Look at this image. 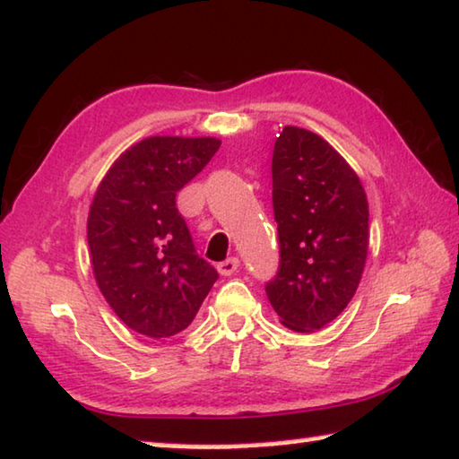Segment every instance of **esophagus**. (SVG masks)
Wrapping results in <instances>:
<instances>
[{
    "mask_svg": "<svg viewBox=\"0 0 459 459\" xmlns=\"http://www.w3.org/2000/svg\"><path fill=\"white\" fill-rule=\"evenodd\" d=\"M238 265H241V262H238L237 257H229V259H224V262L218 264L216 270L221 276H232V273L238 270Z\"/></svg>",
    "mask_w": 459,
    "mask_h": 459,
    "instance_id": "34e87169",
    "label": "esophagus"
}]
</instances>
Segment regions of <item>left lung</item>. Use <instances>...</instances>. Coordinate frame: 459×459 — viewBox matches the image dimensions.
<instances>
[{
	"label": "left lung",
	"instance_id": "left-lung-1",
	"mask_svg": "<svg viewBox=\"0 0 459 459\" xmlns=\"http://www.w3.org/2000/svg\"><path fill=\"white\" fill-rule=\"evenodd\" d=\"M272 187L280 268L265 292L280 324L317 332L346 309L365 270V187L336 148L295 126L273 143Z\"/></svg>",
	"mask_w": 459,
	"mask_h": 459
}]
</instances>
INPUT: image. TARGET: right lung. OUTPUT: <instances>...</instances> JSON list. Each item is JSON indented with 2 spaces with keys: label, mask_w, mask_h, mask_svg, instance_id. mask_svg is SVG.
Instances as JSON below:
<instances>
[{
  "label": "right lung",
  "mask_w": 459,
  "mask_h": 459,
  "mask_svg": "<svg viewBox=\"0 0 459 459\" xmlns=\"http://www.w3.org/2000/svg\"><path fill=\"white\" fill-rule=\"evenodd\" d=\"M221 140L152 135L102 177L88 212V247L102 297L129 330L169 338L186 330L218 272L195 253L177 191L206 167Z\"/></svg>",
  "instance_id": "right-lung-1"
}]
</instances>
